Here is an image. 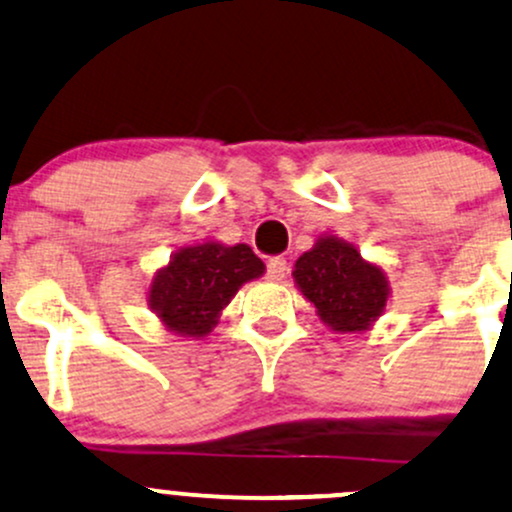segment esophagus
<instances>
[{"mask_svg":"<svg viewBox=\"0 0 512 512\" xmlns=\"http://www.w3.org/2000/svg\"><path fill=\"white\" fill-rule=\"evenodd\" d=\"M287 275V261L285 258H271L268 261V280H273V283H283Z\"/></svg>","mask_w":512,"mask_h":512,"instance_id":"esophagus-1","label":"esophagus"}]
</instances>
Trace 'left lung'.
Wrapping results in <instances>:
<instances>
[{"instance_id":"1","label":"left lung","mask_w":512,"mask_h":512,"mask_svg":"<svg viewBox=\"0 0 512 512\" xmlns=\"http://www.w3.org/2000/svg\"><path fill=\"white\" fill-rule=\"evenodd\" d=\"M297 290L317 317L338 333H363L384 314L389 300L387 273L365 261L348 241L321 234L295 261Z\"/></svg>"}]
</instances>
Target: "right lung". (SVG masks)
<instances>
[{
    "instance_id": "add662e5",
    "label": "right lung",
    "mask_w": 512,
    "mask_h": 512,
    "mask_svg": "<svg viewBox=\"0 0 512 512\" xmlns=\"http://www.w3.org/2000/svg\"><path fill=\"white\" fill-rule=\"evenodd\" d=\"M266 266L251 246H227L205 239L181 246L154 273L147 302L166 331L183 338H203L215 329L222 309L239 287L261 278Z\"/></svg>"
}]
</instances>
